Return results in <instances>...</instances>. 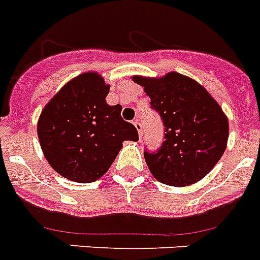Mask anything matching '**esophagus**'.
Returning <instances> with one entry per match:
<instances>
[{
	"mask_svg": "<svg viewBox=\"0 0 260 260\" xmlns=\"http://www.w3.org/2000/svg\"><path fill=\"white\" fill-rule=\"evenodd\" d=\"M134 126H135V128H137V130H138V134H139V137L142 138V134H143V133H142V130H143V128H142L141 121H139V119H135V121H134Z\"/></svg>",
	"mask_w": 260,
	"mask_h": 260,
	"instance_id": "34e87169",
	"label": "esophagus"
}]
</instances>
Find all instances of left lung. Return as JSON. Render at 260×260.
I'll list each match as a JSON object with an SVG mask.
<instances>
[{"label":"left lung","mask_w":260,"mask_h":260,"mask_svg":"<svg viewBox=\"0 0 260 260\" xmlns=\"http://www.w3.org/2000/svg\"><path fill=\"white\" fill-rule=\"evenodd\" d=\"M144 87L164 125V142L144 158L156 180L171 186L195 183L217 164L228 142L229 125L215 99L178 73L158 79L134 77Z\"/></svg>","instance_id":"obj_1"}]
</instances>
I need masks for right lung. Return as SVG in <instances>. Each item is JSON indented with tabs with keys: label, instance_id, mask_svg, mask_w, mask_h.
Returning <instances> with one entry per match:
<instances>
[{
	"label": "right lung",
	"instance_id": "right-lung-1",
	"mask_svg": "<svg viewBox=\"0 0 260 260\" xmlns=\"http://www.w3.org/2000/svg\"><path fill=\"white\" fill-rule=\"evenodd\" d=\"M109 86L96 73L70 80L45 105L38 123L41 150L68 180L89 183L107 173L123 141L139 139L121 105L105 102Z\"/></svg>",
	"mask_w": 260,
	"mask_h": 260
}]
</instances>
